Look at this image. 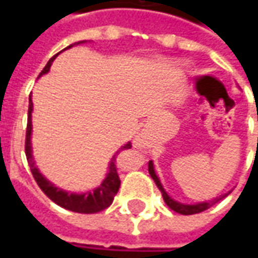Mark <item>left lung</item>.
Segmentation results:
<instances>
[{
	"mask_svg": "<svg viewBox=\"0 0 258 258\" xmlns=\"http://www.w3.org/2000/svg\"><path fill=\"white\" fill-rule=\"evenodd\" d=\"M257 120H258V114H257ZM149 173H151V176H152V179L156 183V186L159 188V191L162 194V197H164V201L165 204L175 211V213L178 214H182V215H191V214H198V213H203L205 210H208V208H211L214 204L217 203V201H220L221 198H215L214 201H208V203H201V204H195V205H185V204L181 203H176V201H173L172 198L168 195V194L165 192V189L162 188V185L159 182V179H158V176H156V173L154 171V164H152V161H149Z\"/></svg>",
	"mask_w": 258,
	"mask_h": 258,
	"instance_id": "1",
	"label": "left lung"
}]
</instances>
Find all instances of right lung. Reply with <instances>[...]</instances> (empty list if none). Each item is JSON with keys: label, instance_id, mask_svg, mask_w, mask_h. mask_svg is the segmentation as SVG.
Segmentation results:
<instances>
[{"label": "right lung", "instance_id": "1", "mask_svg": "<svg viewBox=\"0 0 258 258\" xmlns=\"http://www.w3.org/2000/svg\"><path fill=\"white\" fill-rule=\"evenodd\" d=\"M79 44V43H76ZM69 47H73V44L69 45ZM67 47V48H69ZM57 55V54H55ZM51 57L48 60V63L45 64V67L41 70L40 76L45 75L48 70H50V66L53 63V60L55 58ZM31 110H33V102H31V97H30V102H28V119H27V131H25V156H27V161L30 164L31 168V173L34 176L35 182L40 186V189L57 205H60L61 208H66L69 211H73V213H80V214H96L100 213L106 210L112 201H113L114 195L119 191V186H120V178H119V173H117V166H116V159H117V155L119 152L114 155L110 161L109 165V173L107 176L104 178V181L100 183L99 188H96L93 192L87 194H69L66 191L58 189L57 186H54L53 183H50L41 173L37 171V168L34 166V162L31 161ZM132 148V144H126L122 149H129Z\"/></svg>", "mask_w": 258, "mask_h": 258}]
</instances>
